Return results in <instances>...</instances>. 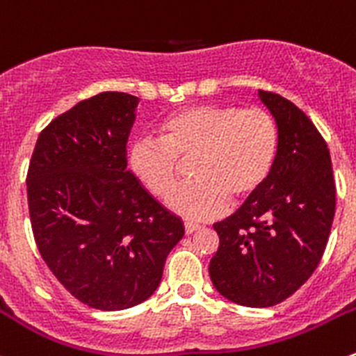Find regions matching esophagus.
Returning <instances> with one entry per match:
<instances>
[{
	"label": "esophagus",
	"instance_id": "obj_1",
	"mask_svg": "<svg viewBox=\"0 0 356 356\" xmlns=\"http://www.w3.org/2000/svg\"><path fill=\"white\" fill-rule=\"evenodd\" d=\"M199 228H200V225L190 223V221H186V223H185V234L190 235V234H193V232L199 230Z\"/></svg>",
	"mask_w": 356,
	"mask_h": 356
}]
</instances>
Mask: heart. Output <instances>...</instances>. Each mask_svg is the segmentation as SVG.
I'll use <instances>...</instances> for the list:
<instances>
[{"label": "heart", "mask_w": 356, "mask_h": 356, "mask_svg": "<svg viewBox=\"0 0 356 356\" xmlns=\"http://www.w3.org/2000/svg\"><path fill=\"white\" fill-rule=\"evenodd\" d=\"M159 138H140L128 163L136 179L157 199H168L190 164L193 179L170 200L190 220H211L227 207L252 199L272 175L279 129L265 108L202 104L168 115Z\"/></svg>", "instance_id": "heart-1"}]
</instances>
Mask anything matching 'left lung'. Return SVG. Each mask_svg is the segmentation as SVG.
Instances as JSON below:
<instances>
[{"mask_svg":"<svg viewBox=\"0 0 356 356\" xmlns=\"http://www.w3.org/2000/svg\"><path fill=\"white\" fill-rule=\"evenodd\" d=\"M279 129L268 181L232 216L214 223L220 237L209 263L218 293L251 308L284 301L322 259L336 213V185L325 140L293 102L258 91Z\"/></svg>","mask_w":356,"mask_h":356,"instance_id":"8db88e82","label":"left lung"}]
</instances>
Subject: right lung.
Listing matches in <instances>:
<instances>
[{"mask_svg":"<svg viewBox=\"0 0 356 356\" xmlns=\"http://www.w3.org/2000/svg\"><path fill=\"white\" fill-rule=\"evenodd\" d=\"M136 105L121 91L76 104L41 131L27 171L41 258L74 298L105 312L152 296L185 234L126 168Z\"/></svg>","mask_w":356,"mask_h":356,"instance_id":"1","label":"right lung"}]
</instances>
